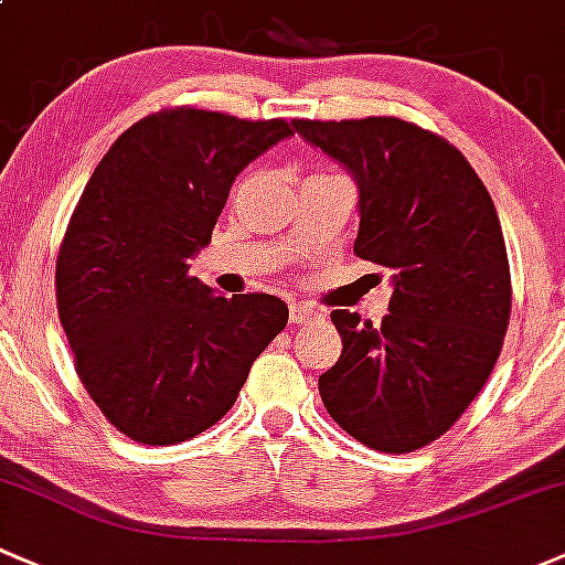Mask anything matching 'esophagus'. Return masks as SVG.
<instances>
[{
    "mask_svg": "<svg viewBox=\"0 0 565 565\" xmlns=\"http://www.w3.org/2000/svg\"><path fill=\"white\" fill-rule=\"evenodd\" d=\"M288 316H290V323H307V321H316V318H321L323 312L318 310V307L305 305V301H294V305L288 307Z\"/></svg>",
    "mask_w": 565,
    "mask_h": 565,
    "instance_id": "obj_1",
    "label": "esophagus"
}]
</instances>
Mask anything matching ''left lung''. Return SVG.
<instances>
[{
	"label": "left lung",
	"mask_w": 565,
	"mask_h": 565,
	"mask_svg": "<svg viewBox=\"0 0 565 565\" xmlns=\"http://www.w3.org/2000/svg\"><path fill=\"white\" fill-rule=\"evenodd\" d=\"M359 188L353 253L392 269L388 316L334 310L342 353L318 377L329 416L386 455L422 449L490 377L511 312L503 231L470 162L444 138L394 119H294Z\"/></svg>",
	"instance_id": "1"
}]
</instances>
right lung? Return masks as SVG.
Masks as SVG:
<instances>
[{
    "instance_id": "1",
    "label": "right lung",
    "mask_w": 565,
    "mask_h": 565,
    "mask_svg": "<svg viewBox=\"0 0 565 565\" xmlns=\"http://www.w3.org/2000/svg\"><path fill=\"white\" fill-rule=\"evenodd\" d=\"M288 121L173 108L136 121L86 182L56 258V305L81 383L119 433L171 446L217 424L288 323L269 294L190 277L236 177Z\"/></svg>"
}]
</instances>
